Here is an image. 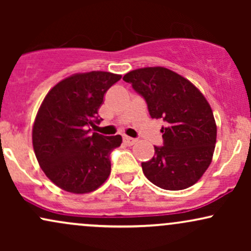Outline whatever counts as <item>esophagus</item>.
<instances>
[{
    "mask_svg": "<svg viewBox=\"0 0 251 251\" xmlns=\"http://www.w3.org/2000/svg\"><path fill=\"white\" fill-rule=\"evenodd\" d=\"M123 140H124V143H125L127 146L134 145V144L138 142L137 139H134V138H131V137H124Z\"/></svg>",
    "mask_w": 251,
    "mask_h": 251,
    "instance_id": "obj_1",
    "label": "esophagus"
}]
</instances>
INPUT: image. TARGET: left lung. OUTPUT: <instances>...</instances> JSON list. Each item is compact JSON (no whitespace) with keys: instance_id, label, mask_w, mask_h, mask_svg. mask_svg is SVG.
I'll return each mask as SVG.
<instances>
[{"instance_id":"8db88e82","label":"left lung","mask_w":251,"mask_h":251,"mask_svg":"<svg viewBox=\"0 0 251 251\" xmlns=\"http://www.w3.org/2000/svg\"><path fill=\"white\" fill-rule=\"evenodd\" d=\"M148 103L152 119H163V146L142 163L145 177L165 190L197 183L211 163L217 128L203 94L189 80L164 67L128 72L123 77Z\"/></svg>"}]
</instances>
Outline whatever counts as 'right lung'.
<instances>
[{"label": "right lung", "instance_id": "add662e5", "mask_svg": "<svg viewBox=\"0 0 251 251\" xmlns=\"http://www.w3.org/2000/svg\"><path fill=\"white\" fill-rule=\"evenodd\" d=\"M122 79L109 72L74 74L48 92L33 126V146L42 171L72 194L94 191L111 174L109 155L122 135L92 129L100 123L98 109L107 89Z\"/></svg>", "mask_w": 251, "mask_h": 251}]
</instances>
